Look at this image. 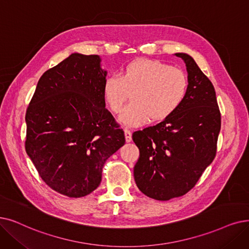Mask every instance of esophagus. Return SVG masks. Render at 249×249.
<instances>
[{
	"label": "esophagus",
	"mask_w": 249,
	"mask_h": 249,
	"mask_svg": "<svg viewBox=\"0 0 249 249\" xmlns=\"http://www.w3.org/2000/svg\"><path fill=\"white\" fill-rule=\"evenodd\" d=\"M124 132H125V138H126V142H130L132 140V132L129 130V129L125 128L124 129Z\"/></svg>",
	"instance_id": "esophagus-1"
}]
</instances>
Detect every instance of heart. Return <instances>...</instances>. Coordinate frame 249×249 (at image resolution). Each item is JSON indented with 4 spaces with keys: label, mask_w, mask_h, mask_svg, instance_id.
<instances>
[{
    "label": "heart",
    "mask_w": 249,
    "mask_h": 249,
    "mask_svg": "<svg viewBox=\"0 0 249 249\" xmlns=\"http://www.w3.org/2000/svg\"><path fill=\"white\" fill-rule=\"evenodd\" d=\"M188 78L185 72L157 60L142 59L128 64L121 75L114 74L104 82L105 101L114 114H120L130 93L131 103L121 121L140 126L171 116L185 100Z\"/></svg>",
    "instance_id": "b5f03b06"
}]
</instances>
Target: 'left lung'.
Listing matches in <instances>:
<instances>
[{
  "label": "left lung",
  "instance_id": "1",
  "mask_svg": "<svg viewBox=\"0 0 249 249\" xmlns=\"http://www.w3.org/2000/svg\"><path fill=\"white\" fill-rule=\"evenodd\" d=\"M188 91L182 105L157 125L135 131L137 187L146 196L169 200L190 191L217 154L221 113L211 80L186 53Z\"/></svg>",
  "mask_w": 249,
  "mask_h": 249
}]
</instances>
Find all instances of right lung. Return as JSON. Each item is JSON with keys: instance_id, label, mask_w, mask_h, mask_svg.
Returning a JSON list of instances; mask_svg holds the SVG:
<instances>
[{"instance_id": "add662e5", "label": "right lung", "mask_w": 249, "mask_h": 249, "mask_svg": "<svg viewBox=\"0 0 249 249\" xmlns=\"http://www.w3.org/2000/svg\"><path fill=\"white\" fill-rule=\"evenodd\" d=\"M98 55L72 53L39 78L26 110L25 150L40 178L68 197L99 187L106 160L125 144L106 109Z\"/></svg>"}]
</instances>
